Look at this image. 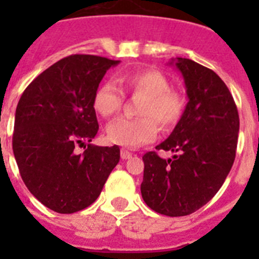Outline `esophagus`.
Returning <instances> with one entry per match:
<instances>
[{"mask_svg":"<svg viewBox=\"0 0 259 259\" xmlns=\"http://www.w3.org/2000/svg\"><path fill=\"white\" fill-rule=\"evenodd\" d=\"M120 157H122V159H130L132 157V153H130L125 149H122L120 150Z\"/></svg>","mask_w":259,"mask_h":259,"instance_id":"obj_1","label":"esophagus"}]
</instances>
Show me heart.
I'll use <instances>...</instances> for the list:
<instances>
[{
	"label": "heart",
	"mask_w": 259,
	"mask_h": 259,
	"mask_svg": "<svg viewBox=\"0 0 259 259\" xmlns=\"http://www.w3.org/2000/svg\"><path fill=\"white\" fill-rule=\"evenodd\" d=\"M119 81L134 93L145 95L140 107L141 118H120L107 125V139L113 144L134 149L150 143L157 136L158 122L163 131L172 130L185 110V97L171 89L170 80L161 71L141 70L119 76ZM124 95L110 80L102 81L93 95V107L104 118H111L122 110Z\"/></svg>",
	"instance_id": "heart-1"
}]
</instances>
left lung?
Here are the masks:
<instances>
[{"label":"left lung","instance_id":"obj_1","mask_svg":"<svg viewBox=\"0 0 259 259\" xmlns=\"http://www.w3.org/2000/svg\"><path fill=\"white\" fill-rule=\"evenodd\" d=\"M170 65L182 72L188 104L180 122L157 150L144 154L141 196L167 217H184L206 205L221 189L236 157L239 113L231 92L214 71L188 58Z\"/></svg>","mask_w":259,"mask_h":259}]
</instances>
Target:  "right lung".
I'll list each match as a JSON object with an SVG mask.
<instances>
[{
    "label": "right lung",
    "mask_w": 259,
    "mask_h": 259,
    "mask_svg": "<svg viewBox=\"0 0 259 259\" xmlns=\"http://www.w3.org/2000/svg\"><path fill=\"white\" fill-rule=\"evenodd\" d=\"M119 61L74 54L41 72L18 102L13 152L23 182L42 205L72 214L92 205L120 150L91 144L98 132L93 95ZM84 147V153H77Z\"/></svg>",
    "instance_id": "obj_1"
}]
</instances>
